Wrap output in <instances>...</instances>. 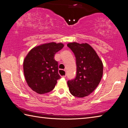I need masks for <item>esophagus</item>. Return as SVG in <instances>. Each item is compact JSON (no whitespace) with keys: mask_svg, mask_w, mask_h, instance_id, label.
<instances>
[{"mask_svg":"<svg viewBox=\"0 0 128 128\" xmlns=\"http://www.w3.org/2000/svg\"><path fill=\"white\" fill-rule=\"evenodd\" d=\"M64 71L65 72V71H64ZM62 77H66V74H65V75H64V76H62Z\"/></svg>","mask_w":128,"mask_h":128,"instance_id":"esophagus-1","label":"esophagus"}]
</instances>
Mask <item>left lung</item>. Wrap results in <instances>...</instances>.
Returning <instances> with one entry per match:
<instances>
[{
	"mask_svg": "<svg viewBox=\"0 0 128 128\" xmlns=\"http://www.w3.org/2000/svg\"><path fill=\"white\" fill-rule=\"evenodd\" d=\"M67 46L74 53L77 65L76 77L67 82L69 90L74 97L83 98L92 93L100 83L103 72L102 61L87 43L70 42Z\"/></svg>",
	"mask_w": 128,
	"mask_h": 128,
	"instance_id": "obj_1",
	"label": "left lung"
}]
</instances>
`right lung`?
Returning <instances> with one entry per match:
<instances>
[{"mask_svg":"<svg viewBox=\"0 0 128 128\" xmlns=\"http://www.w3.org/2000/svg\"><path fill=\"white\" fill-rule=\"evenodd\" d=\"M62 43L42 44L28 52L23 62L26 81L29 87L38 94L50 92L60 78L58 73V62L54 54L64 48Z\"/></svg>","mask_w":128,"mask_h":128,"instance_id":"1","label":"right lung"}]
</instances>
